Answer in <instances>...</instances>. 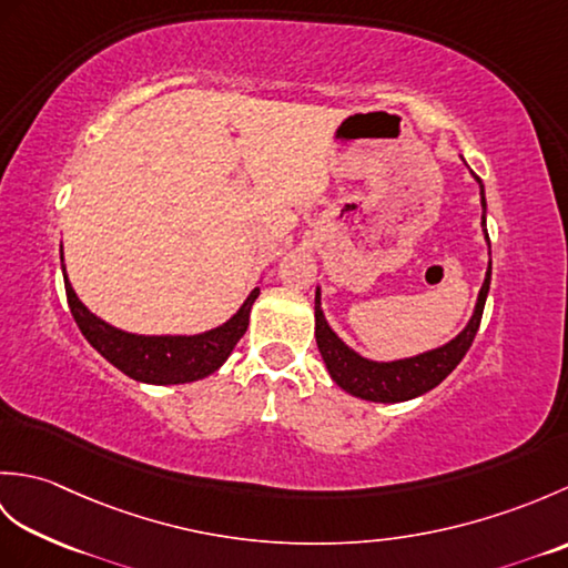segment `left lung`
<instances>
[{"mask_svg":"<svg viewBox=\"0 0 568 568\" xmlns=\"http://www.w3.org/2000/svg\"><path fill=\"white\" fill-rule=\"evenodd\" d=\"M480 204H484V226H486V195H484V183H480ZM488 236V229H484ZM488 287H490V265L486 273V283L478 293V303L476 312L470 322L466 324V329L452 339L449 344H444L434 352L419 354L415 358H403V361H390V364H376V361H368L364 356H358L352 352L339 336H336L327 320L322 315L320 307V291L315 297V336H317V346L320 354L327 364L329 376L334 383L344 388L346 393H352L361 400H373V403H403V400H413V397L427 393L432 388L449 376V373L462 364V358L470 348L476 339V332L480 327V317H484V307H486V297H488Z\"/></svg>","mask_w":568,"mask_h":568,"instance_id":"obj_1","label":"left lung"}]
</instances>
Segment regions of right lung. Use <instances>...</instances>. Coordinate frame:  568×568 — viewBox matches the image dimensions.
Here are the masks:
<instances>
[{
  "label": "right lung",
  "mask_w": 568,
  "mask_h": 568,
  "mask_svg": "<svg viewBox=\"0 0 568 568\" xmlns=\"http://www.w3.org/2000/svg\"><path fill=\"white\" fill-rule=\"evenodd\" d=\"M65 277V295L72 317L84 339H88L98 352L116 366L129 378L153 385H175V383H192L204 376H210L220 368L229 354L234 352L236 342L244 336L248 327L251 305L256 303L258 287L251 291L246 303L241 305L236 315L222 327L212 332L195 334V336H139L112 327V324L94 317L84 307L72 285Z\"/></svg>",
  "instance_id": "add662e5"
}]
</instances>
